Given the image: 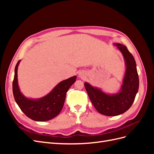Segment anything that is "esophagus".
<instances>
[{
  "label": "esophagus",
  "instance_id": "esophagus-1",
  "mask_svg": "<svg viewBox=\"0 0 154 154\" xmlns=\"http://www.w3.org/2000/svg\"><path fill=\"white\" fill-rule=\"evenodd\" d=\"M79 76H80V78H83V77H84V76H85V74H84V72H80V73H79Z\"/></svg>",
  "mask_w": 154,
  "mask_h": 154
}]
</instances>
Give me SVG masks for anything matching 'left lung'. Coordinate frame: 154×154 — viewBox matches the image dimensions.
I'll use <instances>...</instances> for the list:
<instances>
[{"label":"left lung","mask_w":154,"mask_h":154,"mask_svg":"<svg viewBox=\"0 0 154 154\" xmlns=\"http://www.w3.org/2000/svg\"><path fill=\"white\" fill-rule=\"evenodd\" d=\"M115 45L122 53L127 66L120 92L114 95H109L88 83H84L92 105L100 114L108 116H118L128 110L139 89V76L134 57L126 46L120 44Z\"/></svg>","instance_id":"8db88e82"}]
</instances>
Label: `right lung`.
<instances>
[{
    "instance_id": "add662e5",
    "label": "right lung",
    "mask_w": 154,
    "mask_h": 154,
    "mask_svg": "<svg viewBox=\"0 0 154 154\" xmlns=\"http://www.w3.org/2000/svg\"><path fill=\"white\" fill-rule=\"evenodd\" d=\"M20 60L15 66L13 81V93L17 105L26 116L36 122H45L55 118L62 110L66 93L75 82L76 76L61 82L49 94L40 99L30 100L22 94L18 85L17 69Z\"/></svg>"
}]
</instances>
